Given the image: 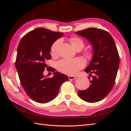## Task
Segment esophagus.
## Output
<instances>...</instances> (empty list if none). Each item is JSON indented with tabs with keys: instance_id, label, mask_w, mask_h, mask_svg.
Listing matches in <instances>:
<instances>
[{
	"instance_id": "obj_1",
	"label": "esophagus",
	"mask_w": 131,
	"mask_h": 131,
	"mask_svg": "<svg viewBox=\"0 0 131 131\" xmlns=\"http://www.w3.org/2000/svg\"><path fill=\"white\" fill-rule=\"evenodd\" d=\"M68 78L69 80H74V79H76V77L75 76H72V75H69L68 76Z\"/></svg>"
}]
</instances>
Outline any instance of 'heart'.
Segmentation results:
<instances>
[{"label":"heart","instance_id":"heart-1","mask_svg":"<svg viewBox=\"0 0 131 131\" xmlns=\"http://www.w3.org/2000/svg\"><path fill=\"white\" fill-rule=\"evenodd\" d=\"M71 45L75 49L81 50L85 45V42L81 39L78 37H73L69 39ZM59 40L55 41L51 47V54L52 56L56 54L59 45ZM86 54L88 57L92 55L91 51H87ZM85 66V62L80 58H66L60 61L57 63V68L60 72L69 75H74Z\"/></svg>","mask_w":131,"mask_h":131}]
</instances>
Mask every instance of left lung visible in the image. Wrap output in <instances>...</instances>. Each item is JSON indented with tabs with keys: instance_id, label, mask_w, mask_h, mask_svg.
<instances>
[{
	"instance_id": "left-lung-1",
	"label": "left lung",
	"mask_w": 131,
	"mask_h": 131,
	"mask_svg": "<svg viewBox=\"0 0 131 131\" xmlns=\"http://www.w3.org/2000/svg\"><path fill=\"white\" fill-rule=\"evenodd\" d=\"M88 40L92 49L93 56L85 72L93 74L91 85L85 90H79V97L89 103L104 98L112 90L120 64V58L113 37L106 31L90 28L75 32Z\"/></svg>"
}]
</instances>
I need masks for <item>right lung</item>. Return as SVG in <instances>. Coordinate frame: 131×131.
I'll use <instances>...</instances> for the list:
<instances>
[{
	"label": "right lung",
	"mask_w": 131,
	"mask_h": 131,
	"mask_svg": "<svg viewBox=\"0 0 131 131\" xmlns=\"http://www.w3.org/2000/svg\"><path fill=\"white\" fill-rule=\"evenodd\" d=\"M63 33L43 28L35 29L21 39L17 47L15 66L21 85L31 100L46 103L56 98L63 82L68 80L67 75L51 68L53 77L45 76L46 61L51 59V47ZM49 68H47V69Z\"/></svg>",
	"instance_id": "obj_1"
}]
</instances>
